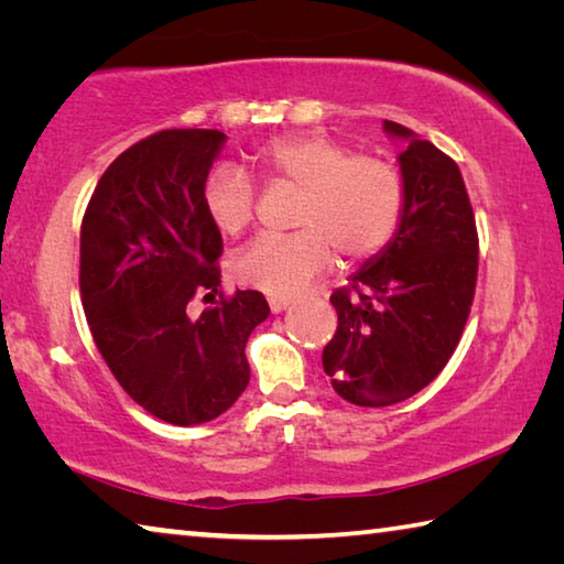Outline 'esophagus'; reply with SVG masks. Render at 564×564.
<instances>
[{
    "instance_id": "obj_1",
    "label": "esophagus",
    "mask_w": 564,
    "mask_h": 564,
    "mask_svg": "<svg viewBox=\"0 0 564 564\" xmlns=\"http://www.w3.org/2000/svg\"><path fill=\"white\" fill-rule=\"evenodd\" d=\"M269 305H271V311H273V313H281V311L289 308L291 301H289V299H281V295H271V299H269Z\"/></svg>"
}]
</instances>
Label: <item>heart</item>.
Instances as JSON below:
<instances>
[{"mask_svg": "<svg viewBox=\"0 0 564 564\" xmlns=\"http://www.w3.org/2000/svg\"><path fill=\"white\" fill-rule=\"evenodd\" d=\"M269 184L301 188L293 234L259 236L234 261L236 279L273 295H293L343 263L373 259L393 241L405 214V178L383 156L358 154L321 131L285 133L251 154ZM204 212L224 236L243 234L256 216V188L241 169L218 166L204 184Z\"/></svg>", "mask_w": 564, "mask_h": 564, "instance_id": "obj_1", "label": "heart"}]
</instances>
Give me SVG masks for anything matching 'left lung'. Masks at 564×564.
Segmentation results:
<instances>
[{
  "mask_svg": "<svg viewBox=\"0 0 564 564\" xmlns=\"http://www.w3.org/2000/svg\"><path fill=\"white\" fill-rule=\"evenodd\" d=\"M386 131L408 139L403 224L383 253L333 291L338 328L323 348L336 393L362 408L400 403L447 366L470 316L480 251L455 161L395 121Z\"/></svg>",
  "mask_w": 564,
  "mask_h": 564,
  "instance_id": "left-lung-1",
  "label": "left lung"
}]
</instances>
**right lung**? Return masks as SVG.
<instances>
[{"mask_svg":"<svg viewBox=\"0 0 564 564\" xmlns=\"http://www.w3.org/2000/svg\"><path fill=\"white\" fill-rule=\"evenodd\" d=\"M226 137L164 129L104 171L82 218L79 291L91 338L133 403L171 425L218 417L243 393L259 291H221V231L204 184ZM213 305L191 317L187 303Z\"/></svg>","mask_w":564,"mask_h":564,"instance_id":"1","label":"right lung"}]
</instances>
